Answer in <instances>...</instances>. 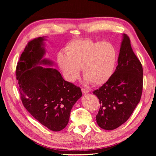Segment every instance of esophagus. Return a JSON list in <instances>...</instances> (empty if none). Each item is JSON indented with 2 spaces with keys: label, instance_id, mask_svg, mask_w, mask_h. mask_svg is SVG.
<instances>
[{
  "label": "esophagus",
  "instance_id": "esophagus-1",
  "mask_svg": "<svg viewBox=\"0 0 156 156\" xmlns=\"http://www.w3.org/2000/svg\"><path fill=\"white\" fill-rule=\"evenodd\" d=\"M81 90H82L83 94H88V93H89V90H87V89L82 88Z\"/></svg>",
  "mask_w": 156,
  "mask_h": 156
}]
</instances>
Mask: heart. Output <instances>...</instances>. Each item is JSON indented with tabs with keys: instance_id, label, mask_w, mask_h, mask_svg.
Masks as SVG:
<instances>
[{
	"instance_id": "1",
	"label": "heart",
	"mask_w": 156,
	"mask_h": 156,
	"mask_svg": "<svg viewBox=\"0 0 156 156\" xmlns=\"http://www.w3.org/2000/svg\"><path fill=\"white\" fill-rule=\"evenodd\" d=\"M65 55L58 53V62L66 81L75 82L81 69L87 83L101 85L110 79L116 67L118 52L108 42L76 40L66 49Z\"/></svg>"
}]
</instances>
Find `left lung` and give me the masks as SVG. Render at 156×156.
Returning <instances> with one entry per match:
<instances>
[{
	"mask_svg": "<svg viewBox=\"0 0 156 156\" xmlns=\"http://www.w3.org/2000/svg\"><path fill=\"white\" fill-rule=\"evenodd\" d=\"M142 64L123 34L115 72L108 81L93 92L100 103L96 122L101 128L112 130L128 120L143 92Z\"/></svg>",
	"mask_w": 156,
	"mask_h": 156,
	"instance_id": "1",
	"label": "left lung"
}]
</instances>
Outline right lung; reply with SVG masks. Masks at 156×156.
Segmentation results:
<instances>
[{"label":"right lung","mask_w":156,"mask_h":156,"mask_svg":"<svg viewBox=\"0 0 156 156\" xmlns=\"http://www.w3.org/2000/svg\"><path fill=\"white\" fill-rule=\"evenodd\" d=\"M45 37L30 41L16 68L23 105L40 123L51 131H59L67 126L73 106L82 96L81 90L66 81L57 69L44 58Z\"/></svg>","instance_id":"obj_1"}]
</instances>
